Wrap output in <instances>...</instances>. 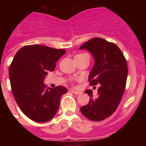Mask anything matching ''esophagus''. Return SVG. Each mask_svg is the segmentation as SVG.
<instances>
[{
    "instance_id": "esophagus-1",
    "label": "esophagus",
    "mask_w": 146,
    "mask_h": 146,
    "mask_svg": "<svg viewBox=\"0 0 146 146\" xmlns=\"http://www.w3.org/2000/svg\"><path fill=\"white\" fill-rule=\"evenodd\" d=\"M71 92H73V94H75V95H80V94L82 93L80 91H77V90H71Z\"/></svg>"
}]
</instances>
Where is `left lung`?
<instances>
[{
    "label": "left lung",
    "mask_w": 146,
    "mask_h": 146,
    "mask_svg": "<svg viewBox=\"0 0 146 146\" xmlns=\"http://www.w3.org/2000/svg\"><path fill=\"white\" fill-rule=\"evenodd\" d=\"M79 49L88 50L93 56L95 63L88 80L90 85H100L96 98L91 90L85 91L90 101L80 111L90 120H104L116 111L123 95L128 75L126 61L115 44L102 38L88 41Z\"/></svg>",
    "instance_id": "obj_1"
}]
</instances>
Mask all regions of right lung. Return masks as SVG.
<instances>
[{"label":"right lung","instance_id":"add662e5","mask_svg":"<svg viewBox=\"0 0 146 146\" xmlns=\"http://www.w3.org/2000/svg\"><path fill=\"white\" fill-rule=\"evenodd\" d=\"M43 45H28L18 50L9 68L13 95L21 111L39 123L51 120L56 114L61 96L68 92L63 86L46 89L48 71L66 53Z\"/></svg>","mask_w":146,"mask_h":146}]
</instances>
